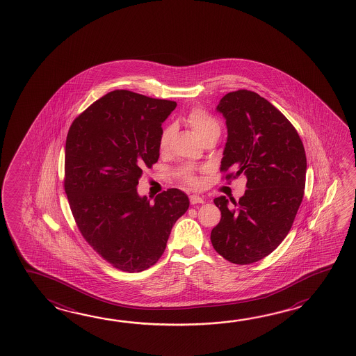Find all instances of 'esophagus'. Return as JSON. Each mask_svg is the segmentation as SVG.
Masks as SVG:
<instances>
[{"instance_id":"34e87169","label":"esophagus","mask_w":356,"mask_h":356,"mask_svg":"<svg viewBox=\"0 0 356 356\" xmlns=\"http://www.w3.org/2000/svg\"><path fill=\"white\" fill-rule=\"evenodd\" d=\"M189 201L192 204H201V203H204V200H203V197L201 195H197V194H192L191 197H189Z\"/></svg>"}]
</instances>
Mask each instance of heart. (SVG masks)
<instances>
[{
    "label": "heart",
    "mask_w": 356,
    "mask_h": 356,
    "mask_svg": "<svg viewBox=\"0 0 356 356\" xmlns=\"http://www.w3.org/2000/svg\"><path fill=\"white\" fill-rule=\"evenodd\" d=\"M187 122L198 138L204 136L206 133L211 131V130L220 129L218 122L212 115H209L206 110L201 109V108H194V109L191 110L189 114H188ZM170 136H172V127H167L165 129L163 130L162 136L159 139V147L161 148H165L168 145ZM179 175L189 184L197 183V179H195L193 175V169L191 167L181 168L179 170Z\"/></svg>",
    "instance_id": "heart-1"
}]
</instances>
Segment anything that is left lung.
<instances>
[{
  "label": "left lung",
  "mask_w": 356,
  "mask_h": 356,
  "mask_svg": "<svg viewBox=\"0 0 356 356\" xmlns=\"http://www.w3.org/2000/svg\"><path fill=\"white\" fill-rule=\"evenodd\" d=\"M216 110L226 119L220 170L247 177L246 192L231 207L214 200L222 218L211 233L214 250L237 265L264 259L284 241L302 202L306 154L298 131L265 97L233 91ZM231 175H227L229 178Z\"/></svg>",
  "instance_id": "8db88e82"
}]
</instances>
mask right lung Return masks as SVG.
Listing matches in <instances>:
<instances>
[{
	"instance_id": "1",
	"label": "right lung",
	"mask_w": 356,
	"mask_h": 356,
	"mask_svg": "<svg viewBox=\"0 0 356 356\" xmlns=\"http://www.w3.org/2000/svg\"><path fill=\"white\" fill-rule=\"evenodd\" d=\"M177 103L128 90L97 100L72 124L65 192L86 242L110 265L140 272L161 259L187 194L172 188L150 203L136 187L159 159L162 124Z\"/></svg>"
}]
</instances>
